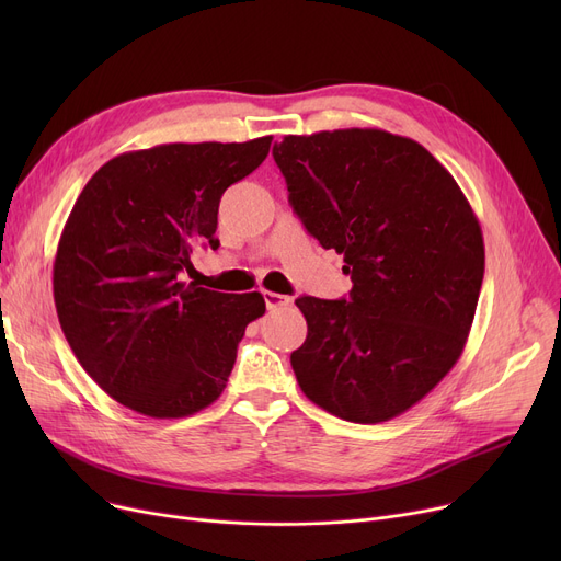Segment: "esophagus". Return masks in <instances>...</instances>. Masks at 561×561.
<instances>
[{
    "label": "esophagus",
    "instance_id": "1",
    "mask_svg": "<svg viewBox=\"0 0 561 561\" xmlns=\"http://www.w3.org/2000/svg\"><path fill=\"white\" fill-rule=\"evenodd\" d=\"M263 300H265V307H268L271 311L290 305L288 296H282V293H273V290H263Z\"/></svg>",
    "mask_w": 561,
    "mask_h": 561
}]
</instances>
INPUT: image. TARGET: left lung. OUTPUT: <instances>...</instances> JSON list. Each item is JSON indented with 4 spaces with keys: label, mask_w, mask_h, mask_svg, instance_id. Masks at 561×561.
<instances>
[{
    "label": "left lung",
    "mask_w": 561,
    "mask_h": 561,
    "mask_svg": "<svg viewBox=\"0 0 561 561\" xmlns=\"http://www.w3.org/2000/svg\"><path fill=\"white\" fill-rule=\"evenodd\" d=\"M273 157L293 211L352 279L347 300H296L298 385L343 421L396 419L461 357L484 277L480 222L453 174L404 136H284Z\"/></svg>",
    "instance_id": "obj_1"
}]
</instances>
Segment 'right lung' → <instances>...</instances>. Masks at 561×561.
Here are the masks:
<instances>
[{"label": "right lung", "mask_w": 561, "mask_h": 561, "mask_svg": "<svg viewBox=\"0 0 561 561\" xmlns=\"http://www.w3.org/2000/svg\"><path fill=\"white\" fill-rule=\"evenodd\" d=\"M273 136L170 142L104 163L77 197L54 259V302L75 357L121 404L184 419L227 387L261 293L182 282L197 245L218 250L222 193L256 170Z\"/></svg>", "instance_id": "1"}]
</instances>
